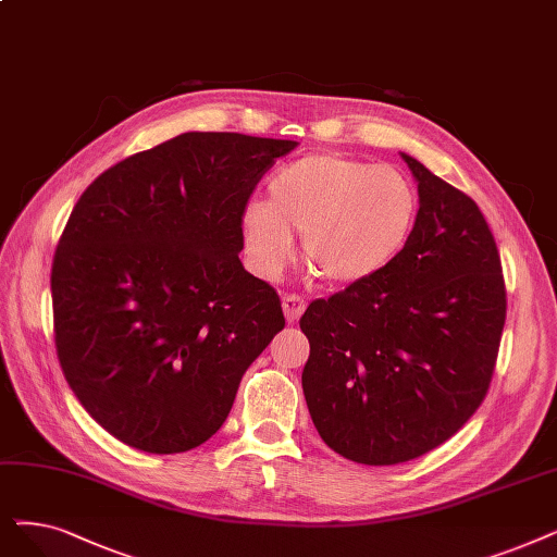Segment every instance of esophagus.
<instances>
[{
  "label": "esophagus",
  "mask_w": 557,
  "mask_h": 557,
  "mask_svg": "<svg viewBox=\"0 0 557 557\" xmlns=\"http://www.w3.org/2000/svg\"><path fill=\"white\" fill-rule=\"evenodd\" d=\"M281 306H283V315H285L287 324H295L301 318V313H304L306 301L299 295H285L281 299Z\"/></svg>",
  "instance_id": "esophagus-1"
}]
</instances>
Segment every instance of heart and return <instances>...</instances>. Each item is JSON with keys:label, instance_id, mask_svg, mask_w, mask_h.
<instances>
[{"label": "heart", "instance_id": "obj_1", "mask_svg": "<svg viewBox=\"0 0 557 557\" xmlns=\"http://www.w3.org/2000/svg\"><path fill=\"white\" fill-rule=\"evenodd\" d=\"M264 201L239 216L251 270L276 278L301 237L306 264L331 285L361 283L403 253L416 228L420 198L409 177L388 164L343 152L306 154L272 173Z\"/></svg>", "mask_w": 557, "mask_h": 557}]
</instances>
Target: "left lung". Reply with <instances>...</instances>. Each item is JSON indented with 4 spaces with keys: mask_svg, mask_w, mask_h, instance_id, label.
<instances>
[{
    "mask_svg": "<svg viewBox=\"0 0 557 557\" xmlns=\"http://www.w3.org/2000/svg\"><path fill=\"white\" fill-rule=\"evenodd\" d=\"M418 221L386 270L318 299L301 386L331 450L368 466L416 459L482 405L505 326L500 256L473 198L407 152Z\"/></svg>",
    "mask_w": 557,
    "mask_h": 557,
    "instance_id": "1",
    "label": "left lung"
}]
</instances>
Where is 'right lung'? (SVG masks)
Returning <instances> with one entry per match:
<instances>
[{
    "mask_svg": "<svg viewBox=\"0 0 557 557\" xmlns=\"http://www.w3.org/2000/svg\"><path fill=\"white\" fill-rule=\"evenodd\" d=\"M295 148L185 132L79 196L52 262L57 354L79 405L127 446L173 455L206 443L285 326L274 287L239 260V216Z\"/></svg>",
    "mask_w": 557,
    "mask_h": 557,
    "instance_id": "obj_1",
    "label": "right lung"
}]
</instances>
